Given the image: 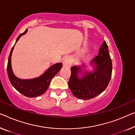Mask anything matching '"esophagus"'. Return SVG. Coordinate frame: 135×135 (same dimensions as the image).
Masks as SVG:
<instances>
[{
  "label": "esophagus",
  "mask_w": 135,
  "mask_h": 135,
  "mask_svg": "<svg viewBox=\"0 0 135 135\" xmlns=\"http://www.w3.org/2000/svg\"><path fill=\"white\" fill-rule=\"evenodd\" d=\"M71 61L69 57H65L63 61V65L65 67H69L71 65Z\"/></svg>",
  "instance_id": "1"
}]
</instances>
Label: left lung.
I'll return each mask as SVG.
<instances>
[{
    "mask_svg": "<svg viewBox=\"0 0 135 135\" xmlns=\"http://www.w3.org/2000/svg\"><path fill=\"white\" fill-rule=\"evenodd\" d=\"M93 71H88L85 65L71 68L68 87L76 98L89 100L102 93L112 77V62L106 42L100 47L98 55L90 63Z\"/></svg>",
    "mask_w": 135,
    "mask_h": 135,
    "instance_id": "8db88e82",
    "label": "left lung"
}]
</instances>
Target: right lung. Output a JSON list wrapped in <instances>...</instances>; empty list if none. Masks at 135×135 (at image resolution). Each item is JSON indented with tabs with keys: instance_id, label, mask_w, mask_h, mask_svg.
<instances>
[{
	"instance_id": "add662e5",
	"label": "right lung",
	"mask_w": 135,
	"mask_h": 135,
	"mask_svg": "<svg viewBox=\"0 0 135 135\" xmlns=\"http://www.w3.org/2000/svg\"><path fill=\"white\" fill-rule=\"evenodd\" d=\"M27 29L24 33L18 36L16 43L19 41L21 36L27 33ZM15 46V44L10 52L7 65L8 75L11 85L19 93L27 97L34 98L42 95L47 90L52 78L61 69L62 64L57 63L51 65L42 75L37 78L30 79H20L15 75L11 67V56Z\"/></svg>"
}]
</instances>
